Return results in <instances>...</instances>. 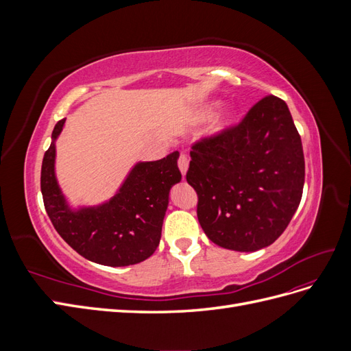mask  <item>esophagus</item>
Segmentation results:
<instances>
[{"label":"esophagus","mask_w":351,"mask_h":351,"mask_svg":"<svg viewBox=\"0 0 351 351\" xmlns=\"http://www.w3.org/2000/svg\"><path fill=\"white\" fill-rule=\"evenodd\" d=\"M178 168H180V171H182V174L186 176L187 168H189V158L184 154L178 156Z\"/></svg>","instance_id":"obj_1"}]
</instances>
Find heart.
<instances>
[{
  "label": "heart",
  "mask_w": 351,
  "mask_h": 351,
  "mask_svg": "<svg viewBox=\"0 0 351 351\" xmlns=\"http://www.w3.org/2000/svg\"><path fill=\"white\" fill-rule=\"evenodd\" d=\"M218 107V102H210L209 105H206V107L204 108V111H202V117H204V119H206V117H209V115H212L214 114V111H215V108ZM236 111L234 110H227L224 114H222L219 119L215 121V124H214V132H222V130H226L227 127H230L232 123H234V120H236Z\"/></svg>",
  "instance_id": "b5f03b06"
}]
</instances>
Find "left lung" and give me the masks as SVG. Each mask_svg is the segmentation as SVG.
<instances>
[{
  "label": "left lung",
  "instance_id": "8db88e82",
  "mask_svg": "<svg viewBox=\"0 0 351 351\" xmlns=\"http://www.w3.org/2000/svg\"><path fill=\"white\" fill-rule=\"evenodd\" d=\"M187 183L210 241L256 252L277 240L297 210L304 156L287 104L269 95L234 127L192 146Z\"/></svg>",
  "mask_w": 351,
  "mask_h": 351
}]
</instances>
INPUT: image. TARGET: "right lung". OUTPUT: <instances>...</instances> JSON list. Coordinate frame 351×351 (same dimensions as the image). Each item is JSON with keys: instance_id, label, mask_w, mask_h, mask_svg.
I'll return each mask as SVG.
<instances>
[{"instance_id": "right-lung-1", "label": "right lung", "mask_w": 351, "mask_h": 351, "mask_svg": "<svg viewBox=\"0 0 351 351\" xmlns=\"http://www.w3.org/2000/svg\"><path fill=\"white\" fill-rule=\"evenodd\" d=\"M66 119L52 130L40 169V192L47 214L70 247L105 267H127L147 259L161 240L169 190L182 180L178 152L158 161L137 162L110 200L73 209L56 177V141Z\"/></svg>"}]
</instances>
